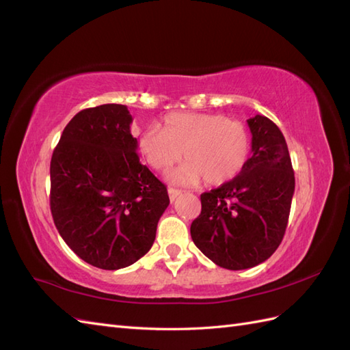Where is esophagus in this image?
<instances>
[{
	"mask_svg": "<svg viewBox=\"0 0 350 350\" xmlns=\"http://www.w3.org/2000/svg\"><path fill=\"white\" fill-rule=\"evenodd\" d=\"M167 194H169V200L175 201L179 196L183 194V191H181V189H176V188H169L167 189Z\"/></svg>",
	"mask_w": 350,
	"mask_h": 350,
	"instance_id": "1",
	"label": "esophagus"
}]
</instances>
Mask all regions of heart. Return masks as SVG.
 <instances>
[{"label": "heart", "instance_id": "1", "mask_svg": "<svg viewBox=\"0 0 350 350\" xmlns=\"http://www.w3.org/2000/svg\"><path fill=\"white\" fill-rule=\"evenodd\" d=\"M251 133L238 120L221 113L172 112L162 126H147L139 137V152L149 166L169 174L172 184L196 185L204 179L207 185H224L245 169L251 156Z\"/></svg>", "mask_w": 350, "mask_h": 350}]
</instances>
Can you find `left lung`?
<instances>
[{"mask_svg":"<svg viewBox=\"0 0 350 350\" xmlns=\"http://www.w3.org/2000/svg\"><path fill=\"white\" fill-rule=\"evenodd\" d=\"M252 156L232 181L200 196L196 247L217 266L243 270L266 261L283 239L295 191L284 137L267 116L250 118Z\"/></svg>","mask_w":350,"mask_h":350,"instance_id":"obj_1","label":"left lung"}]
</instances>
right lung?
Returning <instances> with one entry per match:
<instances>
[{
  "label": "right lung",
  "instance_id": "add662e5",
  "mask_svg": "<svg viewBox=\"0 0 350 350\" xmlns=\"http://www.w3.org/2000/svg\"><path fill=\"white\" fill-rule=\"evenodd\" d=\"M125 105L80 111L51 159V213L61 238L94 267L118 270L153 245L169 206L165 184L140 163Z\"/></svg>",
  "mask_w": 350,
  "mask_h": 350
}]
</instances>
